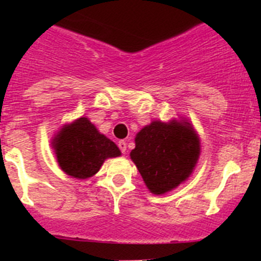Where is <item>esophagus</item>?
<instances>
[{"instance_id": "obj_1", "label": "esophagus", "mask_w": 261, "mask_h": 261, "mask_svg": "<svg viewBox=\"0 0 261 261\" xmlns=\"http://www.w3.org/2000/svg\"><path fill=\"white\" fill-rule=\"evenodd\" d=\"M117 146H119V149L121 150V153L123 154L126 153V142L125 141H119L117 142Z\"/></svg>"}]
</instances>
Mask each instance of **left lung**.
<instances>
[{
    "label": "left lung",
    "mask_w": 261,
    "mask_h": 261,
    "mask_svg": "<svg viewBox=\"0 0 261 261\" xmlns=\"http://www.w3.org/2000/svg\"><path fill=\"white\" fill-rule=\"evenodd\" d=\"M130 159L154 195L174 190L192 174L200 156V140L188 121L154 120L135 138Z\"/></svg>",
    "instance_id": "1"
}]
</instances>
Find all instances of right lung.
Wrapping results in <instances>:
<instances>
[{"label":"right lung","mask_w":261,"mask_h":261,"mask_svg":"<svg viewBox=\"0 0 261 261\" xmlns=\"http://www.w3.org/2000/svg\"><path fill=\"white\" fill-rule=\"evenodd\" d=\"M52 146L62 171L75 179L91 177L106 159L121 155L116 144L99 132L87 117L62 126Z\"/></svg>","instance_id":"add662e5"}]
</instances>
